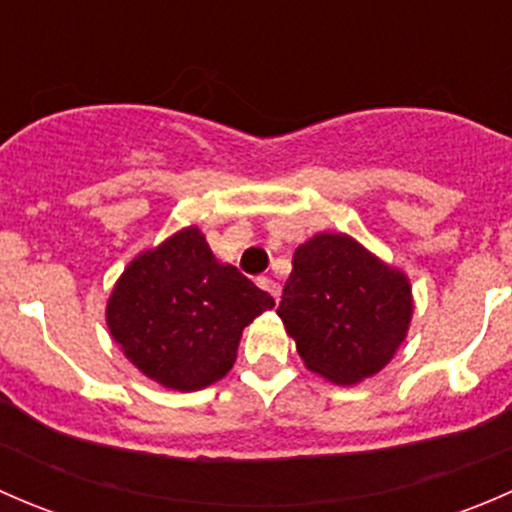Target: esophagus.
Returning a JSON list of instances; mask_svg holds the SVG:
<instances>
[{
  "instance_id": "1",
  "label": "esophagus",
  "mask_w": 512,
  "mask_h": 512,
  "mask_svg": "<svg viewBox=\"0 0 512 512\" xmlns=\"http://www.w3.org/2000/svg\"><path fill=\"white\" fill-rule=\"evenodd\" d=\"M257 285H260L262 289H265V292H270V294H272V299H275V302H280L282 289H280V285H277L275 280H270V277H257Z\"/></svg>"
}]
</instances>
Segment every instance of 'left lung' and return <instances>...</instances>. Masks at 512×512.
I'll list each match as a JSON object with an SVG mask.
<instances>
[{
	"mask_svg": "<svg viewBox=\"0 0 512 512\" xmlns=\"http://www.w3.org/2000/svg\"><path fill=\"white\" fill-rule=\"evenodd\" d=\"M280 319L314 374L354 386L379 374L409 334L411 282L347 232H319L294 250Z\"/></svg>",
	"mask_w": 512,
	"mask_h": 512,
	"instance_id": "obj_1",
	"label": "left lung"
}]
</instances>
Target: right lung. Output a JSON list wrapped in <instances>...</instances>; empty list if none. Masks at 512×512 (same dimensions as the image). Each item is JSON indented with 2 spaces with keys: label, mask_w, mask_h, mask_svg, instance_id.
Listing matches in <instances>:
<instances>
[{
  "label": "right lung",
  "mask_w": 512,
  "mask_h": 512,
  "mask_svg": "<svg viewBox=\"0 0 512 512\" xmlns=\"http://www.w3.org/2000/svg\"><path fill=\"white\" fill-rule=\"evenodd\" d=\"M275 299L210 250L190 225L133 257L111 289L106 324L141 374L198 391L232 369L242 329Z\"/></svg>",
  "instance_id": "obj_1"
}]
</instances>
